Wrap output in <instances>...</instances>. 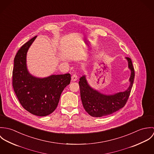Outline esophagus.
<instances>
[{"label": "esophagus", "instance_id": "obj_1", "mask_svg": "<svg viewBox=\"0 0 154 154\" xmlns=\"http://www.w3.org/2000/svg\"><path fill=\"white\" fill-rule=\"evenodd\" d=\"M71 79H72V81L73 82H75L78 80V76L76 74H74L72 76V78H71Z\"/></svg>", "mask_w": 154, "mask_h": 154}]
</instances>
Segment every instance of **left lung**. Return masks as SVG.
<instances>
[{
	"instance_id": "left-lung-1",
	"label": "left lung",
	"mask_w": 154,
	"mask_h": 154,
	"mask_svg": "<svg viewBox=\"0 0 154 154\" xmlns=\"http://www.w3.org/2000/svg\"><path fill=\"white\" fill-rule=\"evenodd\" d=\"M125 59L131 70V76L129 79V86L124 91L112 94H104L89 84L85 75L80 78L79 84L82 103L90 116L95 117L106 116L121 109L126 104L133 86L134 71L131 59L129 57Z\"/></svg>"
}]
</instances>
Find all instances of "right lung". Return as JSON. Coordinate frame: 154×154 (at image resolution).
Listing matches in <instances>:
<instances>
[{
	"instance_id": "add662e5",
	"label": "right lung",
	"mask_w": 154,
	"mask_h": 154,
	"mask_svg": "<svg viewBox=\"0 0 154 154\" xmlns=\"http://www.w3.org/2000/svg\"><path fill=\"white\" fill-rule=\"evenodd\" d=\"M37 36L23 44L14 59L12 84L22 107L37 116H45L56 109L61 94L70 82V75H51L39 78L31 74L26 65L27 52Z\"/></svg>"
}]
</instances>
